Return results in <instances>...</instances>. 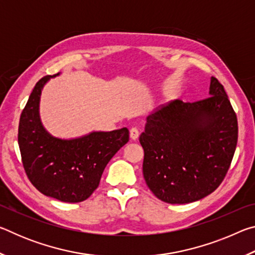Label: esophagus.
<instances>
[{
  "instance_id": "obj_1",
  "label": "esophagus",
  "mask_w": 255,
  "mask_h": 255,
  "mask_svg": "<svg viewBox=\"0 0 255 255\" xmlns=\"http://www.w3.org/2000/svg\"><path fill=\"white\" fill-rule=\"evenodd\" d=\"M129 135H130V138L132 140H136L138 136H139V130H138L137 127H132L130 129V132H129Z\"/></svg>"
}]
</instances>
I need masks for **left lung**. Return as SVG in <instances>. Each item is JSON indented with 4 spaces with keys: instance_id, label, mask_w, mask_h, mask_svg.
I'll use <instances>...</instances> for the list:
<instances>
[{
    "instance_id": "8db88e82",
    "label": "left lung",
    "mask_w": 255,
    "mask_h": 255,
    "mask_svg": "<svg viewBox=\"0 0 255 255\" xmlns=\"http://www.w3.org/2000/svg\"><path fill=\"white\" fill-rule=\"evenodd\" d=\"M209 93L195 102H167L146 119L139 137L144 179L167 204H189L210 195L231 166L239 135L236 114L214 76Z\"/></svg>"
}]
</instances>
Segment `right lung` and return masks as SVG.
<instances>
[{"instance_id":"obj_1","label":"right lung","mask_w":255,"mask_h":255,"mask_svg":"<svg viewBox=\"0 0 255 255\" xmlns=\"http://www.w3.org/2000/svg\"><path fill=\"white\" fill-rule=\"evenodd\" d=\"M50 77L47 75L37 82L21 114V159L29 181L42 195L64 202H81L98 188L107 164L129 140V131L122 128L91 132L72 140L50 136L38 112L42 86Z\"/></svg>"}]
</instances>
